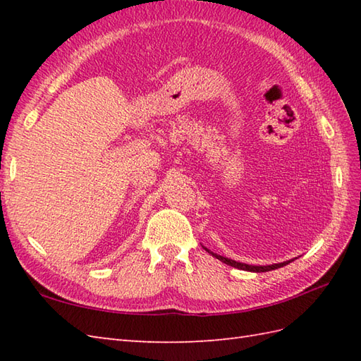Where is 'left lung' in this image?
<instances>
[{"label": "left lung", "instance_id": "left-lung-1", "mask_svg": "<svg viewBox=\"0 0 361 361\" xmlns=\"http://www.w3.org/2000/svg\"><path fill=\"white\" fill-rule=\"evenodd\" d=\"M208 252H211L208 248H204ZM211 255L214 257H217L219 260H221V262L226 264V265H231L234 268H239V270H245V271H255V273H265V271H270V270H276V268H281L283 265H288L290 262H293L295 259L291 260H286V262H281V264H273V265H248V264H242V262H235V260L233 259H228V257H224L220 255H216V252H211Z\"/></svg>", "mask_w": 361, "mask_h": 361}]
</instances>
